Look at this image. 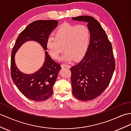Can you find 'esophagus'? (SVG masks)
Returning <instances> with one entry per match:
<instances>
[{"label":"esophagus","mask_w":131,"mask_h":131,"mask_svg":"<svg viewBox=\"0 0 131 131\" xmlns=\"http://www.w3.org/2000/svg\"><path fill=\"white\" fill-rule=\"evenodd\" d=\"M61 67H67V68H70V66L68 65V64H61Z\"/></svg>","instance_id":"1"}]
</instances>
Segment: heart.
I'll use <instances>...</instances> for the list:
<instances>
[{
  "mask_svg": "<svg viewBox=\"0 0 131 131\" xmlns=\"http://www.w3.org/2000/svg\"><path fill=\"white\" fill-rule=\"evenodd\" d=\"M91 37V30L87 25L66 23L57 29L55 36L50 35L47 38V49L53 58H58L64 49L62 60L70 61L73 58L78 60L87 52Z\"/></svg>",
  "mask_w": 131,
  "mask_h": 131,
  "instance_id": "1",
  "label": "heart"
}]
</instances>
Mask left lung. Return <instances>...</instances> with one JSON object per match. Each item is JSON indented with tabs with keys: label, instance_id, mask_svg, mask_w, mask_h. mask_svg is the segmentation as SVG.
<instances>
[{
	"label": "left lung",
	"instance_id": "obj_1",
	"mask_svg": "<svg viewBox=\"0 0 131 131\" xmlns=\"http://www.w3.org/2000/svg\"><path fill=\"white\" fill-rule=\"evenodd\" d=\"M88 22L91 41L83 58L70 69L72 93L82 101L93 100L109 85L115 69L112 46L104 30L97 20L88 15L72 18Z\"/></svg>",
	"mask_w": 131,
	"mask_h": 131
}]
</instances>
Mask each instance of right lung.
I'll return each mask as SVG.
<instances>
[{"label":"right lung","instance_id":"obj_1","mask_svg":"<svg viewBox=\"0 0 131 131\" xmlns=\"http://www.w3.org/2000/svg\"><path fill=\"white\" fill-rule=\"evenodd\" d=\"M58 22L55 20L33 21L19 35L12 49L10 73L13 81L21 93L31 100L43 101L52 96L53 87L62 68L46 51L45 61L41 68L33 74H24L16 67L15 54L22 44L28 40L37 41L47 50V38L58 25Z\"/></svg>","mask_w":131,"mask_h":131}]
</instances>
